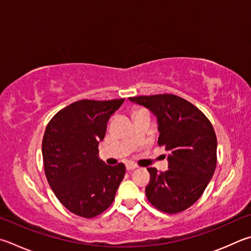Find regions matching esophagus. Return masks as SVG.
<instances>
[{"label": "esophagus", "instance_id": "34e87169", "mask_svg": "<svg viewBox=\"0 0 251 251\" xmlns=\"http://www.w3.org/2000/svg\"><path fill=\"white\" fill-rule=\"evenodd\" d=\"M136 168H137V166L134 165V163H127V165H126V170L127 171H133V170L136 169Z\"/></svg>", "mask_w": 251, "mask_h": 251}]
</instances>
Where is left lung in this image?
I'll use <instances>...</instances> for the list:
<instances>
[{"label": "left lung", "mask_w": 251, "mask_h": 251, "mask_svg": "<svg viewBox=\"0 0 251 251\" xmlns=\"http://www.w3.org/2000/svg\"><path fill=\"white\" fill-rule=\"evenodd\" d=\"M129 101L144 105L157 116L158 145L170 151L169 169L148 168V201L159 211L176 214L201 198L217 163L215 131L204 113L175 94L143 95Z\"/></svg>", "instance_id": "1"}]
</instances>
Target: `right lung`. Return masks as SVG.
Instances as JSON below:
<instances>
[{"instance_id": "1", "label": "right lung", "mask_w": 251, "mask_h": 251, "mask_svg": "<svg viewBox=\"0 0 251 251\" xmlns=\"http://www.w3.org/2000/svg\"><path fill=\"white\" fill-rule=\"evenodd\" d=\"M125 99L80 100L59 111L45 130V175L54 195L75 215L92 218L111 206L125 176V166H107L99 144L107 122Z\"/></svg>"}]
</instances>
